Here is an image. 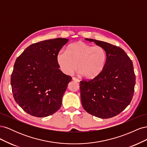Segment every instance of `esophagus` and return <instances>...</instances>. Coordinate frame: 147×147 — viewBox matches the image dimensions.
Masks as SVG:
<instances>
[{
	"label": "esophagus",
	"instance_id": "34e87169",
	"mask_svg": "<svg viewBox=\"0 0 147 147\" xmlns=\"http://www.w3.org/2000/svg\"><path fill=\"white\" fill-rule=\"evenodd\" d=\"M72 80H73V81H74V82H80V80L77 78H75V77H73Z\"/></svg>",
	"mask_w": 147,
	"mask_h": 147
}]
</instances>
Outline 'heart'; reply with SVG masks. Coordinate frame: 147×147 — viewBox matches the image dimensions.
Segmentation results:
<instances>
[{
	"label": "heart",
	"mask_w": 147,
	"mask_h": 147,
	"mask_svg": "<svg viewBox=\"0 0 147 147\" xmlns=\"http://www.w3.org/2000/svg\"><path fill=\"white\" fill-rule=\"evenodd\" d=\"M61 70L69 75L78 69L79 75L86 78H94L103 70L107 61V53L100 46L93 47L82 42L69 46L67 51H60L56 56Z\"/></svg>",
	"instance_id": "1"
}]
</instances>
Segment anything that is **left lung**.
Here are the masks:
<instances>
[{
	"mask_svg": "<svg viewBox=\"0 0 147 147\" xmlns=\"http://www.w3.org/2000/svg\"><path fill=\"white\" fill-rule=\"evenodd\" d=\"M84 39L103 47L107 61L98 76L80 82L82 105L96 117H113L127 107L134 94L136 76L132 62L121 48L103 41Z\"/></svg>",
	"mask_w": 147,
	"mask_h": 147,
	"instance_id": "8db88e82",
	"label": "left lung"
}]
</instances>
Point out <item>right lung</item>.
<instances>
[{"instance_id": "1", "label": "right lung", "mask_w": 147, "mask_h": 147, "mask_svg": "<svg viewBox=\"0 0 147 147\" xmlns=\"http://www.w3.org/2000/svg\"><path fill=\"white\" fill-rule=\"evenodd\" d=\"M67 38L32 44L16 59L11 76L13 97L26 112L46 117L56 112L72 77L61 72L56 56Z\"/></svg>"}]
</instances>
